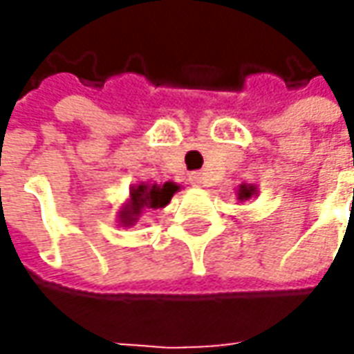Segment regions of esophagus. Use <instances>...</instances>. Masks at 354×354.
<instances>
[{
    "label": "esophagus",
    "instance_id": "34e87169",
    "mask_svg": "<svg viewBox=\"0 0 354 354\" xmlns=\"http://www.w3.org/2000/svg\"><path fill=\"white\" fill-rule=\"evenodd\" d=\"M189 181L195 185V187H201V185L205 183V177H203V173H198V171H193V173L189 175Z\"/></svg>",
    "mask_w": 354,
    "mask_h": 354
}]
</instances>
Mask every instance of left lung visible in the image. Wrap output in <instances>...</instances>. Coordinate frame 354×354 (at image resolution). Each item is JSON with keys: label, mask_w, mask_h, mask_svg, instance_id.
I'll use <instances>...</instances> for the list:
<instances>
[{"label": "left lung", "mask_w": 354, "mask_h": 354, "mask_svg": "<svg viewBox=\"0 0 354 354\" xmlns=\"http://www.w3.org/2000/svg\"><path fill=\"white\" fill-rule=\"evenodd\" d=\"M238 201H250V198L258 197V187L252 183H242L238 185Z\"/></svg>", "instance_id": "1"}]
</instances>
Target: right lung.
I'll return each mask as SVG.
<instances>
[{
    "label": "right lung",
    "instance_id": "right-lung-1",
    "mask_svg": "<svg viewBox=\"0 0 354 354\" xmlns=\"http://www.w3.org/2000/svg\"><path fill=\"white\" fill-rule=\"evenodd\" d=\"M181 189V185L165 181V183H140L129 187V198L120 207L118 211V223L122 226H131L138 223V218L149 209H165L169 205L171 197Z\"/></svg>",
    "mask_w": 354,
    "mask_h": 354
}]
</instances>
